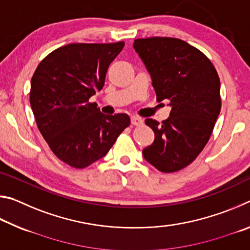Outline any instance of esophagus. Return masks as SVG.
<instances>
[{
    "instance_id": "obj_1",
    "label": "esophagus",
    "mask_w": 250,
    "mask_h": 250,
    "mask_svg": "<svg viewBox=\"0 0 250 250\" xmlns=\"http://www.w3.org/2000/svg\"><path fill=\"white\" fill-rule=\"evenodd\" d=\"M131 124H132L133 125H141L143 124V120H142V118H140V117L132 116V117H131Z\"/></svg>"
}]
</instances>
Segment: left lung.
<instances>
[{"mask_svg": "<svg viewBox=\"0 0 250 250\" xmlns=\"http://www.w3.org/2000/svg\"><path fill=\"white\" fill-rule=\"evenodd\" d=\"M133 48L151 76L156 100H167L172 108L162 124L146 119L155 138L143 156L161 172L182 170L204 149L221 112L218 74L201 50L179 39H139Z\"/></svg>", "mask_w": 250, "mask_h": 250, "instance_id": "1", "label": "left lung"}]
</instances>
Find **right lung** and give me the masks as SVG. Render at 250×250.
Masks as SVG:
<instances>
[{
    "mask_svg": "<svg viewBox=\"0 0 250 250\" xmlns=\"http://www.w3.org/2000/svg\"><path fill=\"white\" fill-rule=\"evenodd\" d=\"M110 44H69L40 62L31 80L29 103L50 150L76 168L108 153L130 125L125 113L104 116L89 98L103 89L105 74L124 48Z\"/></svg>",
    "mask_w": 250,
    "mask_h": 250,
    "instance_id": "right-lung-1",
    "label": "right lung"
}]
</instances>
